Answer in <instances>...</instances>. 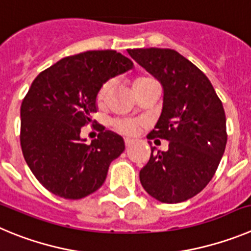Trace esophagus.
I'll return each mask as SVG.
<instances>
[{
  "mask_svg": "<svg viewBox=\"0 0 251 251\" xmlns=\"http://www.w3.org/2000/svg\"><path fill=\"white\" fill-rule=\"evenodd\" d=\"M134 144V140H131V139H125V145L126 148H130L131 145Z\"/></svg>",
  "mask_w": 251,
  "mask_h": 251,
  "instance_id": "1",
  "label": "esophagus"
}]
</instances>
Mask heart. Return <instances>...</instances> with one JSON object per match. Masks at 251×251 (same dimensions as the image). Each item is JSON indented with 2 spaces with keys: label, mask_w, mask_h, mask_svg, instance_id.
Listing matches in <instances>:
<instances>
[{
  "label": "heart",
  "mask_w": 251,
  "mask_h": 251,
  "mask_svg": "<svg viewBox=\"0 0 251 251\" xmlns=\"http://www.w3.org/2000/svg\"><path fill=\"white\" fill-rule=\"evenodd\" d=\"M144 78L146 77H137L136 80H135V82L140 80H144ZM107 91H109V83L103 85V86L100 89V91H99L98 94L99 102H102V101L105 100ZM136 126H137L136 123L132 120H123V121H117V123H115V127H116V130L119 131V132H121V134H126V135L134 134L135 131H136Z\"/></svg>",
  "instance_id": "b5f03b06"
}]
</instances>
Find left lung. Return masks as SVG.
Here are the masks:
<instances>
[{
  "instance_id": "1",
  "label": "left lung",
  "mask_w": 251,
  "mask_h": 251,
  "mask_svg": "<svg viewBox=\"0 0 251 251\" xmlns=\"http://www.w3.org/2000/svg\"><path fill=\"white\" fill-rule=\"evenodd\" d=\"M128 55L162 86V111L148 139L169 141L151 148L140 170L146 193L166 204L193 198L209 184L226 146V119L213 85L193 62L170 49H134Z\"/></svg>"
}]
</instances>
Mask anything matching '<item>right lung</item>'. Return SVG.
Wrapping results in <instances>:
<instances>
[{
	"label": "right lung",
	"instance_id": "add662e5",
	"mask_svg": "<svg viewBox=\"0 0 251 251\" xmlns=\"http://www.w3.org/2000/svg\"><path fill=\"white\" fill-rule=\"evenodd\" d=\"M134 69L114 50L86 51L57 61L33 80L21 105V148L36 179L47 190L77 200L100 189L124 139L101 130L87 145L81 127L98 110V94L112 77Z\"/></svg>",
	"mask_w": 251,
	"mask_h": 251
}]
</instances>
